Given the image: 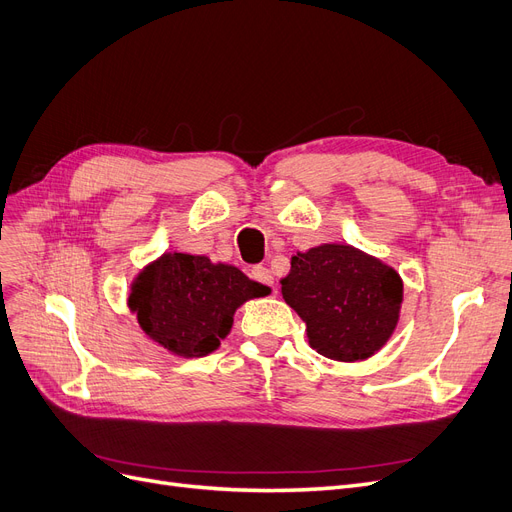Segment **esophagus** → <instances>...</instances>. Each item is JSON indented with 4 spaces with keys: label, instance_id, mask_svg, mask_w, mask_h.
<instances>
[{
    "label": "esophagus",
    "instance_id": "esophagus-1",
    "mask_svg": "<svg viewBox=\"0 0 512 512\" xmlns=\"http://www.w3.org/2000/svg\"><path fill=\"white\" fill-rule=\"evenodd\" d=\"M251 276H253V280L261 282V285H266V287L274 285V276H272V272L266 266H255L251 270Z\"/></svg>",
    "mask_w": 512,
    "mask_h": 512
}]
</instances>
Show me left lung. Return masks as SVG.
Listing matches in <instances>:
<instances>
[{
  "mask_svg": "<svg viewBox=\"0 0 512 512\" xmlns=\"http://www.w3.org/2000/svg\"><path fill=\"white\" fill-rule=\"evenodd\" d=\"M282 297L306 323L310 346L333 361H363L392 335L401 276L348 244H323L291 259Z\"/></svg>",
  "mask_w": 512,
  "mask_h": 512,
  "instance_id": "left-lung-1",
  "label": "left lung"
}]
</instances>
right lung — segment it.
<instances>
[{
  "instance_id": "add662e5",
  "label": "right lung",
  "mask_w": 512,
  "mask_h": 512,
  "mask_svg": "<svg viewBox=\"0 0 512 512\" xmlns=\"http://www.w3.org/2000/svg\"><path fill=\"white\" fill-rule=\"evenodd\" d=\"M270 289L202 255L166 253L132 282L130 310L141 329L179 356H206L230 333L234 312Z\"/></svg>"
}]
</instances>
